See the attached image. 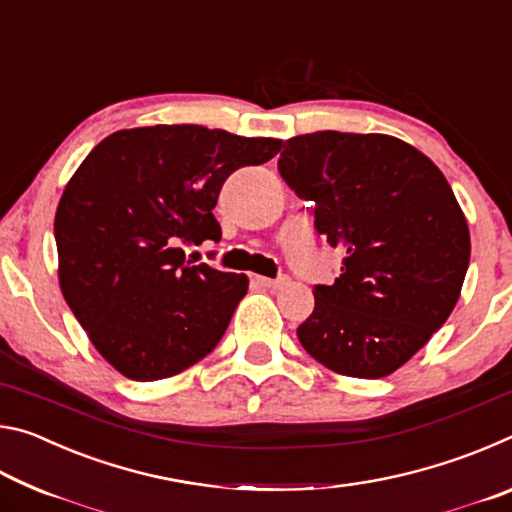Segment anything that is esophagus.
<instances>
[{
    "label": "esophagus",
    "mask_w": 512,
    "mask_h": 512,
    "mask_svg": "<svg viewBox=\"0 0 512 512\" xmlns=\"http://www.w3.org/2000/svg\"><path fill=\"white\" fill-rule=\"evenodd\" d=\"M255 282L262 284V287H266V289H282V287H287V284H289V275H280V277H259V275H255Z\"/></svg>",
    "instance_id": "obj_1"
}]
</instances>
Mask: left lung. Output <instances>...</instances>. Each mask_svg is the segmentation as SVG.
Listing matches in <instances>:
<instances>
[{"label":"left lung","mask_w":512,"mask_h":512,"mask_svg":"<svg viewBox=\"0 0 512 512\" xmlns=\"http://www.w3.org/2000/svg\"><path fill=\"white\" fill-rule=\"evenodd\" d=\"M277 169L314 203L318 235L345 253L336 282L314 287L302 348L339 375H391L461 296L470 230L452 187L427 155L377 133L291 137Z\"/></svg>","instance_id":"left-lung-1"}]
</instances>
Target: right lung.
I'll return each mask as SVG.
<instances>
[{"label":"right lung","mask_w":512,"mask_h":512,"mask_svg":"<svg viewBox=\"0 0 512 512\" xmlns=\"http://www.w3.org/2000/svg\"><path fill=\"white\" fill-rule=\"evenodd\" d=\"M280 149L271 137L160 124L108 135L76 169L54 221L58 280L121 375H178L221 341L248 277L192 266L183 246L219 241L212 210L223 183Z\"/></svg>","instance_id":"1"}]
</instances>
